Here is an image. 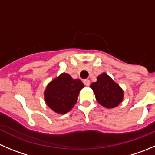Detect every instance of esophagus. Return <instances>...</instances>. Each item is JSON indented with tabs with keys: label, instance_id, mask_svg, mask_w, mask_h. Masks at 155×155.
<instances>
[{
	"label": "esophagus",
	"instance_id": "34e87169",
	"mask_svg": "<svg viewBox=\"0 0 155 155\" xmlns=\"http://www.w3.org/2000/svg\"><path fill=\"white\" fill-rule=\"evenodd\" d=\"M83 82L85 84V85H86V86H89V85H90V81H89V79H85L83 81Z\"/></svg>",
	"mask_w": 155,
	"mask_h": 155
}]
</instances>
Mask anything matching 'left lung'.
<instances>
[{
	"label": "left lung",
	"instance_id": "1",
	"mask_svg": "<svg viewBox=\"0 0 155 155\" xmlns=\"http://www.w3.org/2000/svg\"><path fill=\"white\" fill-rule=\"evenodd\" d=\"M91 87L94 93L97 102L106 108L117 107L122 101L124 92L107 73H102L93 82Z\"/></svg>",
	"mask_w": 155,
	"mask_h": 155
}]
</instances>
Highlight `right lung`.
Listing matches in <instances>:
<instances>
[{"label": "right lung", "instance_id": "add662e5", "mask_svg": "<svg viewBox=\"0 0 155 155\" xmlns=\"http://www.w3.org/2000/svg\"><path fill=\"white\" fill-rule=\"evenodd\" d=\"M84 87L80 79H73L68 73H63L48 84L44 93L45 101L54 112L67 113L74 107Z\"/></svg>", "mask_w": 155, "mask_h": 155}]
</instances>
